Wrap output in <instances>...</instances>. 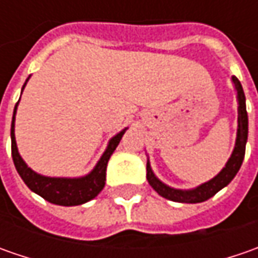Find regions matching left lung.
<instances>
[{"label":"left lung","mask_w":258,"mask_h":258,"mask_svg":"<svg viewBox=\"0 0 258 258\" xmlns=\"http://www.w3.org/2000/svg\"><path fill=\"white\" fill-rule=\"evenodd\" d=\"M231 79H233L234 87L237 90V102H238V126H237V138H235L233 154L228 158L225 166L214 176L213 179L201 183L192 189H178V188H172V186L162 182L154 173L152 168H151V162L148 159L146 179L161 197L175 201V203H204L214 197L218 191H221L224 186H227L233 181L237 172L240 171L244 161V155H245V144H247V136H248V116H247V109H245V96H244L243 86L235 76H233Z\"/></svg>","instance_id":"8db88e82"}]
</instances>
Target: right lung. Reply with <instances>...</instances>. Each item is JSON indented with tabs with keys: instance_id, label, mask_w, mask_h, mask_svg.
Returning a JSON list of instances; mask_svg holds the SVG:
<instances>
[{
	"instance_id": "right-lung-1",
	"label": "right lung",
	"mask_w": 258,
	"mask_h": 258,
	"mask_svg": "<svg viewBox=\"0 0 258 258\" xmlns=\"http://www.w3.org/2000/svg\"><path fill=\"white\" fill-rule=\"evenodd\" d=\"M30 79V77H28ZM25 80L23 90L28 82ZM23 93V92H21ZM18 102L15 104L14 113H13V122H11V154H13V161H14L15 169L20 173L21 179L24 181L25 185L35 192L37 195L43 197L45 201L55 204V205H63V207H73V205H82L94 197L103 189L104 181H106V168L110 156L114 152L116 146L119 145L123 134L127 131L124 127L119 134H116L109 141L106 146V151L94 165V168L85 176H77V178H66V176H45L41 173H37L33 171L25 161L21 158L18 152L17 142H15V113H17Z\"/></svg>"
}]
</instances>
